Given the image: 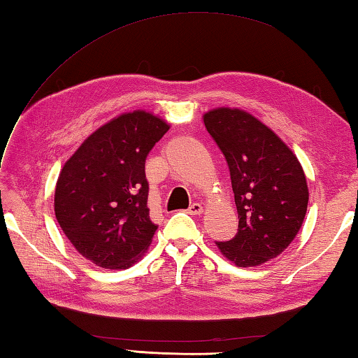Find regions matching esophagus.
<instances>
[{
    "label": "esophagus",
    "instance_id": "1",
    "mask_svg": "<svg viewBox=\"0 0 358 358\" xmlns=\"http://www.w3.org/2000/svg\"><path fill=\"white\" fill-rule=\"evenodd\" d=\"M187 212L191 215H201L203 214V206L200 203H192L191 206H189V209H187Z\"/></svg>",
    "mask_w": 358,
    "mask_h": 358
}]
</instances>
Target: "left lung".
Masks as SVG:
<instances>
[{
  "label": "left lung",
  "mask_w": 358,
  "mask_h": 358,
  "mask_svg": "<svg viewBox=\"0 0 358 358\" xmlns=\"http://www.w3.org/2000/svg\"><path fill=\"white\" fill-rule=\"evenodd\" d=\"M231 172L238 232L215 245L238 268H254L291 245L306 215L305 172L280 136L241 109L218 108L203 115Z\"/></svg>",
  "instance_id": "8db88e82"
}]
</instances>
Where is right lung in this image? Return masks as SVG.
<instances>
[{"instance_id":"add662e5","label":"right lung","mask_w":358,"mask_h":358,"mask_svg":"<svg viewBox=\"0 0 358 358\" xmlns=\"http://www.w3.org/2000/svg\"><path fill=\"white\" fill-rule=\"evenodd\" d=\"M169 127L146 110L121 113L89 135L59 172L58 224L100 268H131L150 246L158 226L149 218L144 163Z\"/></svg>"}]
</instances>
